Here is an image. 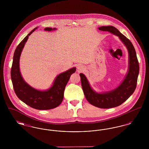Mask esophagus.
Wrapping results in <instances>:
<instances>
[{
    "label": "esophagus",
    "mask_w": 149,
    "mask_h": 149,
    "mask_svg": "<svg viewBox=\"0 0 149 149\" xmlns=\"http://www.w3.org/2000/svg\"><path fill=\"white\" fill-rule=\"evenodd\" d=\"M83 70V66H81V65H78V66H77V70L79 72H80V71H82Z\"/></svg>",
    "instance_id": "esophagus-1"
}]
</instances>
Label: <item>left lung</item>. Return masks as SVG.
Returning <instances> with one entry per match:
<instances>
[{
  "label": "left lung",
  "instance_id": "1",
  "mask_svg": "<svg viewBox=\"0 0 149 149\" xmlns=\"http://www.w3.org/2000/svg\"><path fill=\"white\" fill-rule=\"evenodd\" d=\"M98 29L100 31L109 32L114 35L118 36L126 47L128 52L127 73L120 85L112 91L104 93L96 92L91 86L85 75L80 74L83 92L89 103L100 108H111L120 106L134 92L139 74V65L135 48L126 37L112 26H102Z\"/></svg>",
  "mask_w": 149,
  "mask_h": 149
}]
</instances>
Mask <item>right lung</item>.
Returning <instances> with one entry per match:
<instances>
[{"instance_id": "add662e5", "label": "right lung", "mask_w": 149, "mask_h": 149, "mask_svg": "<svg viewBox=\"0 0 149 149\" xmlns=\"http://www.w3.org/2000/svg\"><path fill=\"white\" fill-rule=\"evenodd\" d=\"M38 27L33 29L18 45L13 55L11 68V79L14 92L18 98L29 106L38 110H48L58 106L64 98L65 86L71 74L76 71L73 67L67 71L58 74L49 89L40 91L31 86L22 76L19 69V59L22 51L27 41L29 36ZM56 29L46 27L45 31H52Z\"/></svg>"}]
</instances>
